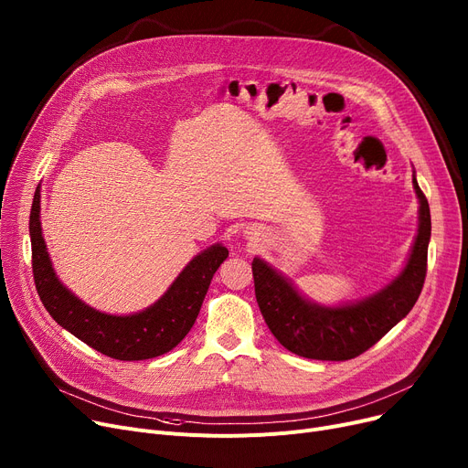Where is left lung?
Here are the masks:
<instances>
[{
  "instance_id": "1",
  "label": "left lung",
  "mask_w": 468,
  "mask_h": 468,
  "mask_svg": "<svg viewBox=\"0 0 468 468\" xmlns=\"http://www.w3.org/2000/svg\"><path fill=\"white\" fill-rule=\"evenodd\" d=\"M420 228L400 275L370 298L324 307L305 300L292 282L260 258L252 261L256 302L271 334L290 353L314 360H349L370 349L411 311L427 277L429 201L413 175Z\"/></svg>"
}]
</instances>
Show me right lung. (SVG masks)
I'll list each match as a JSON object with an SVG mask.
<instances>
[{"label":"right lung","instance_id":"right-lung-1","mask_svg":"<svg viewBox=\"0 0 468 468\" xmlns=\"http://www.w3.org/2000/svg\"><path fill=\"white\" fill-rule=\"evenodd\" d=\"M41 193L36 189L30 212L34 282L55 321L69 334L115 360L155 358L175 349L187 335L201 311L210 281L229 256L221 244L197 254L163 296L134 314H108L83 303L58 281L41 235Z\"/></svg>","mask_w":468,"mask_h":468}]
</instances>
